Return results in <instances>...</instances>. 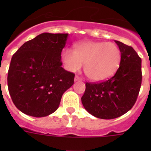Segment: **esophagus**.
<instances>
[{
    "mask_svg": "<svg viewBox=\"0 0 151 151\" xmlns=\"http://www.w3.org/2000/svg\"><path fill=\"white\" fill-rule=\"evenodd\" d=\"M81 79L78 76H75V78H74V81H81Z\"/></svg>",
    "mask_w": 151,
    "mask_h": 151,
    "instance_id": "34e87169",
    "label": "esophagus"
}]
</instances>
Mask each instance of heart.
Wrapping results in <instances>:
<instances>
[{
	"label": "heart",
	"instance_id": "b5f03b06",
	"mask_svg": "<svg viewBox=\"0 0 151 151\" xmlns=\"http://www.w3.org/2000/svg\"><path fill=\"white\" fill-rule=\"evenodd\" d=\"M122 54L111 42L87 41L78 44L75 51L66 48L62 52V61L67 70L75 72L85 64V73L94 81L106 80L119 67Z\"/></svg>",
	"mask_w": 151,
	"mask_h": 151
}]
</instances>
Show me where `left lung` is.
I'll return each mask as SVG.
<instances>
[{
	"label": "left lung",
	"instance_id": "8db88e82",
	"mask_svg": "<svg viewBox=\"0 0 151 151\" xmlns=\"http://www.w3.org/2000/svg\"><path fill=\"white\" fill-rule=\"evenodd\" d=\"M122 54L119 68L112 78L86 83L81 102L88 112L101 119H114L131 110L142 82L141 59L131 46L115 41Z\"/></svg>",
	"mask_w": 151,
	"mask_h": 151
}]
</instances>
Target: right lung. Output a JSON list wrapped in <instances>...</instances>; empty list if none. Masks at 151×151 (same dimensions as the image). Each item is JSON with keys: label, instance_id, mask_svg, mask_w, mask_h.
Segmentation results:
<instances>
[{"label": "right lung", "instance_id": "1", "mask_svg": "<svg viewBox=\"0 0 151 151\" xmlns=\"http://www.w3.org/2000/svg\"><path fill=\"white\" fill-rule=\"evenodd\" d=\"M68 36L43 33L13 55L8 91L15 106L25 114L42 117L54 113L63 94L73 85L74 73L62 67L61 52Z\"/></svg>", "mask_w": 151, "mask_h": 151}]
</instances>
